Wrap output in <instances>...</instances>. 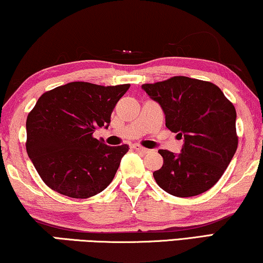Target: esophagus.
Returning <instances> with one entry per match:
<instances>
[{"label": "esophagus", "instance_id": "34e87169", "mask_svg": "<svg viewBox=\"0 0 263 263\" xmlns=\"http://www.w3.org/2000/svg\"><path fill=\"white\" fill-rule=\"evenodd\" d=\"M133 149H135L136 151H139V153H142V154L150 153L149 149H145V147H143L142 145H139V144H135V145H133Z\"/></svg>", "mask_w": 263, "mask_h": 263}]
</instances>
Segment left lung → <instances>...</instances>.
Instances as JSON below:
<instances>
[{"mask_svg":"<svg viewBox=\"0 0 263 263\" xmlns=\"http://www.w3.org/2000/svg\"><path fill=\"white\" fill-rule=\"evenodd\" d=\"M142 88L160 103L165 126L183 138L181 153L160 150L158 186L179 198L199 195L218 182L237 150L236 109L216 84L175 76Z\"/></svg>","mask_w":263,"mask_h":263,"instance_id":"left-lung-1","label":"left lung"}]
</instances>
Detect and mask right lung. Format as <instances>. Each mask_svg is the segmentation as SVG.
<instances>
[{"instance_id":"right-lung-1","label":"right lung","mask_w":263,"mask_h":263,"mask_svg":"<svg viewBox=\"0 0 263 263\" xmlns=\"http://www.w3.org/2000/svg\"><path fill=\"white\" fill-rule=\"evenodd\" d=\"M128 88L70 82L38 99L26 121V150L51 190L86 199L112 182L130 147L108 146L93 133L108 128L110 114Z\"/></svg>"}]
</instances>
